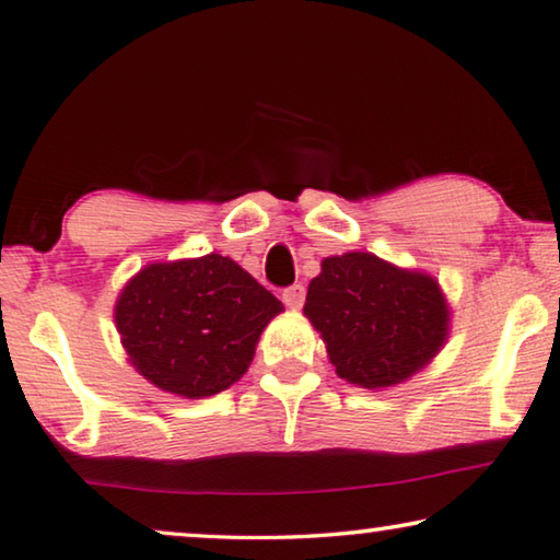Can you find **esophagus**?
I'll return each instance as SVG.
<instances>
[{
  "instance_id": "1",
  "label": "esophagus",
  "mask_w": 560,
  "mask_h": 560,
  "mask_svg": "<svg viewBox=\"0 0 560 560\" xmlns=\"http://www.w3.org/2000/svg\"><path fill=\"white\" fill-rule=\"evenodd\" d=\"M281 299H283V303H287L289 308H301L303 301H306V287H303V283H293V287L283 289Z\"/></svg>"
}]
</instances>
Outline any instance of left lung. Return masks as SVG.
<instances>
[{
    "label": "left lung",
    "mask_w": 560,
    "mask_h": 560,
    "mask_svg": "<svg viewBox=\"0 0 560 560\" xmlns=\"http://www.w3.org/2000/svg\"><path fill=\"white\" fill-rule=\"evenodd\" d=\"M303 314L324 336L336 373L363 387L402 383L428 365L450 320L438 281L365 252L324 259Z\"/></svg>",
    "instance_id": "1"
}]
</instances>
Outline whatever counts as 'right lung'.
<instances>
[{"label":"right lung","instance_id":"add662e5","mask_svg":"<svg viewBox=\"0 0 560 560\" xmlns=\"http://www.w3.org/2000/svg\"><path fill=\"white\" fill-rule=\"evenodd\" d=\"M283 303L222 254L150 264L116 303V326L145 381L210 397L246 373L264 326Z\"/></svg>","mask_w":560,"mask_h":560}]
</instances>
